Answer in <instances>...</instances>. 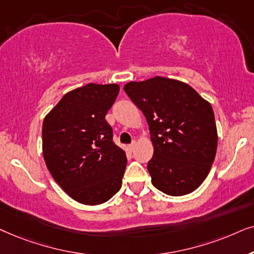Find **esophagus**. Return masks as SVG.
Returning <instances> with one entry per match:
<instances>
[{"mask_svg":"<svg viewBox=\"0 0 254 254\" xmlns=\"http://www.w3.org/2000/svg\"><path fill=\"white\" fill-rule=\"evenodd\" d=\"M134 146H136V141H132V143H131L130 145H127V150L132 151L133 148H134Z\"/></svg>","mask_w":254,"mask_h":254,"instance_id":"34e87169","label":"esophagus"}]
</instances>
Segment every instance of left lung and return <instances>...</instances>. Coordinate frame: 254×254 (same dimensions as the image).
<instances>
[{"label":"left lung","mask_w":254,"mask_h":254,"mask_svg":"<svg viewBox=\"0 0 254 254\" xmlns=\"http://www.w3.org/2000/svg\"><path fill=\"white\" fill-rule=\"evenodd\" d=\"M124 90L150 127L152 184L171 196L194 191L207 178L217 148L210 103L187 83L161 76L129 82Z\"/></svg>","instance_id":"1"}]
</instances>
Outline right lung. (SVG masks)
Returning <instances> with one entry per match:
<instances>
[{"instance_id": "1", "label": "right lung", "mask_w": 254, "mask_h": 254, "mask_svg": "<svg viewBox=\"0 0 254 254\" xmlns=\"http://www.w3.org/2000/svg\"><path fill=\"white\" fill-rule=\"evenodd\" d=\"M118 84L88 83L67 93L43 123V154L51 175L74 200L95 205L122 187L127 155L106 120Z\"/></svg>"}]
</instances>
